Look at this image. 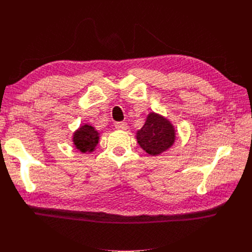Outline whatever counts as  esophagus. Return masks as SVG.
<instances>
[{
	"label": "esophagus",
	"mask_w": 252,
	"mask_h": 252,
	"mask_svg": "<svg viewBox=\"0 0 252 252\" xmlns=\"http://www.w3.org/2000/svg\"><path fill=\"white\" fill-rule=\"evenodd\" d=\"M116 128L119 129V130H126V129L128 128V125L126 122H118V123H116Z\"/></svg>",
	"instance_id": "obj_1"
}]
</instances>
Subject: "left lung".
<instances>
[{
	"mask_svg": "<svg viewBox=\"0 0 252 252\" xmlns=\"http://www.w3.org/2000/svg\"><path fill=\"white\" fill-rule=\"evenodd\" d=\"M140 146L150 156H158L168 149L174 142V128L163 117L150 113L146 123L136 133Z\"/></svg>",
	"mask_w": 252,
	"mask_h": 252,
	"instance_id": "1",
	"label": "left lung"
}]
</instances>
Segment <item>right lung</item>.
I'll list each match as a JSON object with an SVG mask.
<instances>
[{
    "mask_svg": "<svg viewBox=\"0 0 252 252\" xmlns=\"http://www.w3.org/2000/svg\"><path fill=\"white\" fill-rule=\"evenodd\" d=\"M73 143L81 152L93 151L98 143V132L93 126L84 125L74 132Z\"/></svg>",
    "mask_w": 252,
    "mask_h": 252,
    "instance_id": "1",
    "label": "right lung"
}]
</instances>
